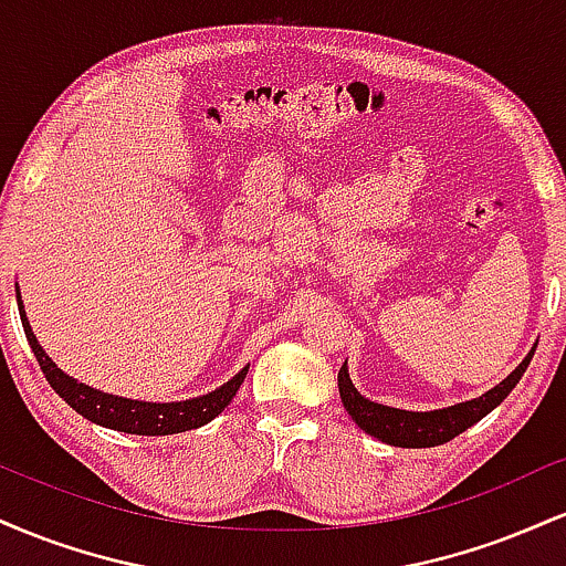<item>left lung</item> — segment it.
<instances>
[{
    "label": "left lung",
    "instance_id": "obj_1",
    "mask_svg": "<svg viewBox=\"0 0 566 566\" xmlns=\"http://www.w3.org/2000/svg\"><path fill=\"white\" fill-rule=\"evenodd\" d=\"M537 346V343H535ZM535 346L505 380H500L495 388L479 396V399L460 401V405L431 409V412H412V409H396L378 405V401L367 399L356 391V386L350 382L348 375V361H343L340 373H337V388H340V399L346 412L354 418V423L361 428V431L369 433V437L386 441L391 447H407V450H420V447H437L444 444L463 433L465 428L490 415L500 401L509 396L516 382L522 380L524 369L530 367L532 354H535Z\"/></svg>",
    "mask_w": 566,
    "mask_h": 566
}]
</instances>
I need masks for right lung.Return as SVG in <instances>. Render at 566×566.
<instances>
[{
    "label": "right lung",
    "mask_w": 566,
    "mask_h": 566,
    "mask_svg": "<svg viewBox=\"0 0 566 566\" xmlns=\"http://www.w3.org/2000/svg\"><path fill=\"white\" fill-rule=\"evenodd\" d=\"M15 297H18V311H21L25 340H29L31 350H34L39 367H42L44 378H48L50 386H53V391L61 396L71 409H76L82 418H87L90 423L112 428V431L135 433V437H167V433H184V431H191V428L210 423L212 418H218V415L231 405V399L237 396L239 386H242L247 378V369H250V365H247L239 369L229 382H223V386L216 388V391L205 396H193V399H186V401H138V399H127V396L106 394L101 391V388H93L87 386V382L71 378V375L63 373V369L57 367L48 354H44V348L39 346L34 329H31L29 316H25L21 290L18 287H15Z\"/></svg>",
    "instance_id": "obj_1"
}]
</instances>
